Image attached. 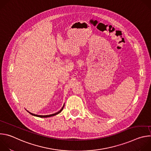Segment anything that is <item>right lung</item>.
Instances as JSON below:
<instances>
[{"instance_id": "add662e5", "label": "right lung", "mask_w": 151, "mask_h": 151, "mask_svg": "<svg viewBox=\"0 0 151 151\" xmlns=\"http://www.w3.org/2000/svg\"><path fill=\"white\" fill-rule=\"evenodd\" d=\"M64 104L63 106L62 107V108H61V109L58 112H56V113H55V114H53L48 115H36V114H32V113H31V112H29L27 110H26V111H27L29 114H30L32 115H33V116H37V117H40V118H48V117H51V116H55V115H57V114H60V113L63 111V108H64Z\"/></svg>"}]
</instances>
